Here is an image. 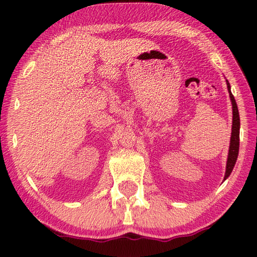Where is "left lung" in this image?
Here are the masks:
<instances>
[{
  "instance_id": "8db88e82",
  "label": "left lung",
  "mask_w": 257,
  "mask_h": 257,
  "mask_svg": "<svg viewBox=\"0 0 257 257\" xmlns=\"http://www.w3.org/2000/svg\"><path fill=\"white\" fill-rule=\"evenodd\" d=\"M227 86H228L229 96H230V99H231V104H232V133H231V138H230L227 168H225V175H224L223 180L227 179V178L230 176V173H231L233 170L234 164H236V161L238 158V152H239V129H240V119H239L237 103L231 93V90H230V84L228 82V80H227Z\"/></svg>"
}]
</instances>
